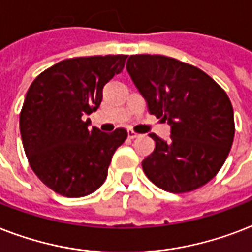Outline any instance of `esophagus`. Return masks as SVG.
Segmentation results:
<instances>
[{"label":"esophagus","mask_w":252,"mask_h":252,"mask_svg":"<svg viewBox=\"0 0 252 252\" xmlns=\"http://www.w3.org/2000/svg\"><path fill=\"white\" fill-rule=\"evenodd\" d=\"M127 136L130 138V139H134V138H138V136H139V134H136V132H134L132 130H128Z\"/></svg>","instance_id":"esophagus-1"}]
</instances>
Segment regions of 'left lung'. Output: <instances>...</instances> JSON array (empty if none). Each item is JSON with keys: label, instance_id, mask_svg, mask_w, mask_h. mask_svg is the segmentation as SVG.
<instances>
[{"label": "left lung", "instance_id": "1", "mask_svg": "<svg viewBox=\"0 0 252 252\" xmlns=\"http://www.w3.org/2000/svg\"><path fill=\"white\" fill-rule=\"evenodd\" d=\"M128 75L148 112L167 121L171 139L155 134V150L142 161L146 176L163 190L185 193L210 181L234 140V112L226 92L194 65L163 55H131Z\"/></svg>", "mask_w": 252, "mask_h": 252}]
</instances>
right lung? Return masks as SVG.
I'll return each mask as SVG.
<instances>
[{
	"label": "right lung",
	"instance_id": "1",
	"mask_svg": "<svg viewBox=\"0 0 252 252\" xmlns=\"http://www.w3.org/2000/svg\"><path fill=\"white\" fill-rule=\"evenodd\" d=\"M127 55L62 60L43 71L29 88L19 114L25 153L39 180L65 197H84L104 184L125 128H88L102 89L125 67Z\"/></svg>",
	"mask_w": 252,
	"mask_h": 252
}]
</instances>
